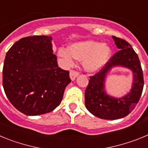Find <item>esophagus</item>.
<instances>
[{
    "instance_id": "esophagus-1",
    "label": "esophagus",
    "mask_w": 148,
    "mask_h": 148,
    "mask_svg": "<svg viewBox=\"0 0 148 148\" xmlns=\"http://www.w3.org/2000/svg\"><path fill=\"white\" fill-rule=\"evenodd\" d=\"M78 74L79 73H78V72L75 71V70H71V71L70 72V78H71L72 81H74L75 79V78L78 77Z\"/></svg>"
}]
</instances>
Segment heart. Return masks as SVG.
<instances>
[{"mask_svg":"<svg viewBox=\"0 0 148 148\" xmlns=\"http://www.w3.org/2000/svg\"><path fill=\"white\" fill-rule=\"evenodd\" d=\"M111 49L105 43L101 44L94 40H84L70 44L69 49L61 47L58 56L67 66H73L74 58L83 61L84 68L88 72H95L108 62Z\"/></svg>","mask_w":148,"mask_h":148,"instance_id":"obj_1","label":"heart"}]
</instances>
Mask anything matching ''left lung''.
<instances>
[{"label":"left lung","instance_id":"left-lung-1","mask_svg":"<svg viewBox=\"0 0 148 148\" xmlns=\"http://www.w3.org/2000/svg\"><path fill=\"white\" fill-rule=\"evenodd\" d=\"M112 37L119 51L111 57L99 73L90 77L84 94L85 106L89 112L98 118L108 120L119 119L127 116L138 102L144 87L140 61L134 49L126 40ZM116 66L127 68L133 73L132 90L121 98L111 97L105 90L107 73Z\"/></svg>","mask_w":148,"mask_h":148}]
</instances>
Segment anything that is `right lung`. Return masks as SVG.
Masks as SVG:
<instances>
[{
	"label": "right lung",
	"mask_w": 148,
	"mask_h": 148,
	"mask_svg": "<svg viewBox=\"0 0 148 148\" xmlns=\"http://www.w3.org/2000/svg\"><path fill=\"white\" fill-rule=\"evenodd\" d=\"M52 40L47 35L23 38L12 46L5 57L4 92L11 104L27 116L56 109L71 82L69 71L58 67Z\"/></svg>",
	"instance_id": "right-lung-1"
}]
</instances>
